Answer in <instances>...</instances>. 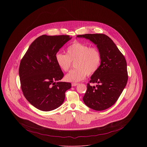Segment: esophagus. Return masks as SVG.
<instances>
[{
	"mask_svg": "<svg viewBox=\"0 0 147 147\" xmlns=\"http://www.w3.org/2000/svg\"><path fill=\"white\" fill-rule=\"evenodd\" d=\"M78 85V83H72L71 84V86H76Z\"/></svg>",
	"mask_w": 147,
	"mask_h": 147,
	"instance_id": "obj_1",
	"label": "esophagus"
}]
</instances>
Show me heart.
Returning <instances> with one entry per match:
<instances>
[{"mask_svg":"<svg viewBox=\"0 0 147 147\" xmlns=\"http://www.w3.org/2000/svg\"><path fill=\"white\" fill-rule=\"evenodd\" d=\"M56 61L64 71H69L71 63L75 62L76 69L67 74L65 79L67 82L76 83L84 80L86 75L92 76L98 71L101 56L98 49L90 47L81 42H75L67 48V55L57 53Z\"/></svg>","mask_w":147,"mask_h":147,"instance_id":"obj_1","label":"heart"}]
</instances>
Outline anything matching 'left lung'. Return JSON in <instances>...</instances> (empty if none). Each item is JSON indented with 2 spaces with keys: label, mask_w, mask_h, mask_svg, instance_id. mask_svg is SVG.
I'll return each mask as SVG.
<instances>
[{
  "label": "left lung",
  "mask_w": 147,
  "mask_h": 147,
  "mask_svg": "<svg viewBox=\"0 0 147 147\" xmlns=\"http://www.w3.org/2000/svg\"><path fill=\"white\" fill-rule=\"evenodd\" d=\"M88 39L95 44L99 50L101 62L98 71L91 76L87 84L83 101L85 104L96 111L106 110L118 100L128 81L126 59L112 40L102 34L77 36Z\"/></svg>",
  "instance_id": "1"
}]
</instances>
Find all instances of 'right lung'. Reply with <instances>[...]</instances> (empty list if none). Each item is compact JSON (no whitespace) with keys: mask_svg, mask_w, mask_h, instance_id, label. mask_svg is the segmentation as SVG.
Returning a JSON list of instances; mask_svg holds the SVG:
<instances>
[{"mask_svg":"<svg viewBox=\"0 0 147 147\" xmlns=\"http://www.w3.org/2000/svg\"><path fill=\"white\" fill-rule=\"evenodd\" d=\"M71 38L69 35L37 37L22 57L19 66L21 88L24 96L37 109L53 110L63 104L70 83L62 82L64 74L56 61V55Z\"/></svg>","mask_w":147,"mask_h":147,"instance_id":"obj_1","label":"right lung"}]
</instances>
